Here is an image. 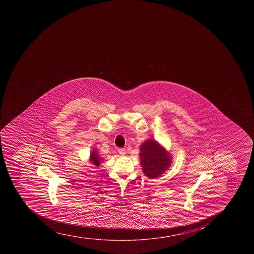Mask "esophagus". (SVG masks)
<instances>
[{"instance_id":"obj_1","label":"esophagus","mask_w":254,"mask_h":254,"mask_svg":"<svg viewBox=\"0 0 254 254\" xmlns=\"http://www.w3.org/2000/svg\"><path fill=\"white\" fill-rule=\"evenodd\" d=\"M118 151V153L120 154V155H125L126 150L124 148H119Z\"/></svg>"}]
</instances>
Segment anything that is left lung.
Returning <instances> with one entry per match:
<instances>
[{"label":"left lung","instance_id":"1","mask_svg":"<svg viewBox=\"0 0 254 254\" xmlns=\"http://www.w3.org/2000/svg\"><path fill=\"white\" fill-rule=\"evenodd\" d=\"M140 150L141 166L149 178H157L170 166L171 158L168 153L156 141H145Z\"/></svg>","mask_w":254,"mask_h":254}]
</instances>
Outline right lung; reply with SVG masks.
Returning <instances> with one entry per match:
<instances>
[{
    "label": "right lung",
    "mask_w": 254,
    "mask_h": 254,
    "mask_svg": "<svg viewBox=\"0 0 254 254\" xmlns=\"http://www.w3.org/2000/svg\"><path fill=\"white\" fill-rule=\"evenodd\" d=\"M90 159L93 165H95L97 166H99L101 159L98 157V155L95 151H93L92 154H91Z\"/></svg>",
    "instance_id": "1"
}]
</instances>
